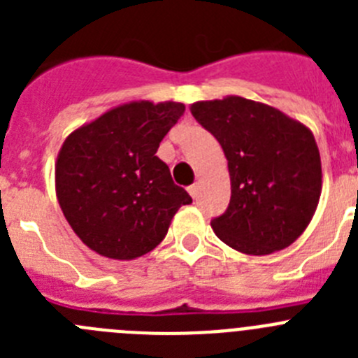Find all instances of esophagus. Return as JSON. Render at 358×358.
Listing matches in <instances>:
<instances>
[{"label": "esophagus", "mask_w": 358, "mask_h": 358, "mask_svg": "<svg viewBox=\"0 0 358 358\" xmlns=\"http://www.w3.org/2000/svg\"><path fill=\"white\" fill-rule=\"evenodd\" d=\"M188 192H189V195H192V199H197L199 197V192H201V186H199V182H195V185H192L188 188Z\"/></svg>", "instance_id": "obj_1"}]
</instances>
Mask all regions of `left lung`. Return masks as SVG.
I'll return each instance as SVG.
<instances>
[{"mask_svg":"<svg viewBox=\"0 0 358 358\" xmlns=\"http://www.w3.org/2000/svg\"><path fill=\"white\" fill-rule=\"evenodd\" d=\"M227 159L231 201L211 220L215 235L243 255H273L303 235L322 189L321 156L306 125L242 96L189 106Z\"/></svg>","mask_w":358,"mask_h":358,"instance_id":"1","label":"left lung"}]
</instances>
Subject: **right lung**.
Segmentation results:
<instances>
[{
	"label": "right lung",
	"instance_id": "add662e5",
	"mask_svg": "<svg viewBox=\"0 0 358 358\" xmlns=\"http://www.w3.org/2000/svg\"><path fill=\"white\" fill-rule=\"evenodd\" d=\"M185 113L181 102L138 100L75 129L55 163L57 201L98 255L134 260L157 248L177 210L192 202L156 156Z\"/></svg>",
	"mask_w": 358,
	"mask_h": 358
}]
</instances>
